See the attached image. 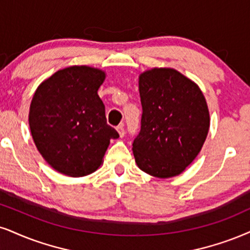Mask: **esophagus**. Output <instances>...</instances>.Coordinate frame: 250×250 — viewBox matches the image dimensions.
I'll return each instance as SVG.
<instances>
[{
  "label": "esophagus",
  "mask_w": 250,
  "mask_h": 250,
  "mask_svg": "<svg viewBox=\"0 0 250 250\" xmlns=\"http://www.w3.org/2000/svg\"><path fill=\"white\" fill-rule=\"evenodd\" d=\"M117 131H118V133H119V137H120V138H123V137H124V134H125V130H124V124H120V125L117 126Z\"/></svg>",
  "instance_id": "34e87169"
}]
</instances>
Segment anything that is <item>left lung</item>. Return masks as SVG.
<instances>
[{
	"label": "left lung",
	"mask_w": 250,
	"mask_h": 250,
	"mask_svg": "<svg viewBox=\"0 0 250 250\" xmlns=\"http://www.w3.org/2000/svg\"><path fill=\"white\" fill-rule=\"evenodd\" d=\"M141 130L133 143L139 169L159 178L177 176L198 155L210 130V111L196 82L170 67L139 75Z\"/></svg>",
	"instance_id": "8db88e82"
}]
</instances>
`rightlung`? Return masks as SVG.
<instances>
[{
  "label": "right lung",
  "instance_id": "add662e5",
  "mask_svg": "<svg viewBox=\"0 0 250 250\" xmlns=\"http://www.w3.org/2000/svg\"><path fill=\"white\" fill-rule=\"evenodd\" d=\"M106 73L70 66L45 79L36 89L29 111L31 135L38 152L54 170L87 176L103 165L111 139L119 134L106 124L98 96Z\"/></svg>",
  "mask_w": 250,
  "mask_h": 250
}]
</instances>
